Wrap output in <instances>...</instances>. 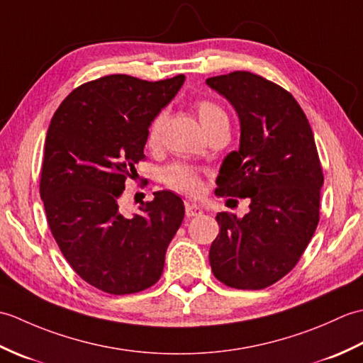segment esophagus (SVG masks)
<instances>
[{
	"label": "esophagus",
	"instance_id": "obj_1",
	"mask_svg": "<svg viewBox=\"0 0 363 363\" xmlns=\"http://www.w3.org/2000/svg\"><path fill=\"white\" fill-rule=\"evenodd\" d=\"M203 213L201 207H198L191 203H186V217L187 218H194V217H199Z\"/></svg>",
	"mask_w": 363,
	"mask_h": 363
}]
</instances>
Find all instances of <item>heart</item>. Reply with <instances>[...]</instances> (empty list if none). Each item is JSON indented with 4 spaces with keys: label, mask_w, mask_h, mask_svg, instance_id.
I'll use <instances>...</instances> for the list:
<instances>
[{
    "label": "heart",
    "mask_w": 363,
    "mask_h": 363,
    "mask_svg": "<svg viewBox=\"0 0 363 363\" xmlns=\"http://www.w3.org/2000/svg\"><path fill=\"white\" fill-rule=\"evenodd\" d=\"M195 109L199 121H201V125L206 129V133H209V130L220 125H228V117L225 111H223L217 103L211 101V99H196ZM164 123L165 112L156 113L154 118L150 121L148 130H146V145H148L150 148H156L160 143ZM162 181H164L167 187L189 196H198L201 194L203 189L201 176H199L198 169L186 164H173L167 167L164 172H162Z\"/></svg>",
    "instance_id": "1"
}]
</instances>
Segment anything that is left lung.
Instances as JSON below:
<instances>
[{"label":"left lung","mask_w":363,"mask_h":363,"mask_svg":"<svg viewBox=\"0 0 363 363\" xmlns=\"http://www.w3.org/2000/svg\"><path fill=\"white\" fill-rule=\"evenodd\" d=\"M206 84L235 107L242 130L240 148L223 162L215 194L251 201L243 218L217 213L211 267L228 287L260 290L295 268L317 229L325 181L317 145L301 106L277 84L250 72Z\"/></svg>","instance_id":"1"}]
</instances>
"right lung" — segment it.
Wrapping results in <instances>:
<instances>
[{"instance_id":"obj_1","label":"right lung","mask_w":363,"mask_h":363,"mask_svg":"<svg viewBox=\"0 0 363 363\" xmlns=\"http://www.w3.org/2000/svg\"><path fill=\"white\" fill-rule=\"evenodd\" d=\"M184 74L143 81L109 74L76 87L54 112L45 140L40 196L60 252L81 279L111 295L150 289L184 220V203L156 191L126 217L120 199L145 159L146 130Z\"/></svg>"}]
</instances>
